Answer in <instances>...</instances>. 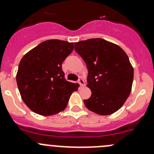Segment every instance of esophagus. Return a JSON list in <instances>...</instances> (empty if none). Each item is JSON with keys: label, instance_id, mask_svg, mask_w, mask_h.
Returning a JSON list of instances; mask_svg holds the SVG:
<instances>
[{"label": "esophagus", "instance_id": "34e87169", "mask_svg": "<svg viewBox=\"0 0 154 154\" xmlns=\"http://www.w3.org/2000/svg\"><path fill=\"white\" fill-rule=\"evenodd\" d=\"M78 83H80V86H83L85 85V82H84V80H83V79H79L78 80Z\"/></svg>", "mask_w": 154, "mask_h": 154}]
</instances>
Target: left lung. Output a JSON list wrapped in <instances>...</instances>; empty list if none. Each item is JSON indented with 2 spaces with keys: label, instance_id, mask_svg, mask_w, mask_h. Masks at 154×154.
Masks as SVG:
<instances>
[{
  "label": "left lung",
  "instance_id": "left-lung-1",
  "mask_svg": "<svg viewBox=\"0 0 154 154\" xmlns=\"http://www.w3.org/2000/svg\"><path fill=\"white\" fill-rule=\"evenodd\" d=\"M75 51L88 68L87 86L91 95L84 100L88 109L107 116L119 109L129 97L133 68L122 48L103 38H90L74 43Z\"/></svg>",
  "mask_w": 154,
  "mask_h": 154
}]
</instances>
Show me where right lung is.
<instances>
[{
  "label": "right lung",
  "mask_w": 154,
  "mask_h": 154,
  "mask_svg": "<svg viewBox=\"0 0 154 154\" xmlns=\"http://www.w3.org/2000/svg\"><path fill=\"white\" fill-rule=\"evenodd\" d=\"M74 50V43L50 39L40 43L21 60L16 74L23 101L30 110L45 116L55 115L67 106L78 83L65 79L62 64Z\"/></svg>",
  "instance_id": "1"
}]
</instances>
